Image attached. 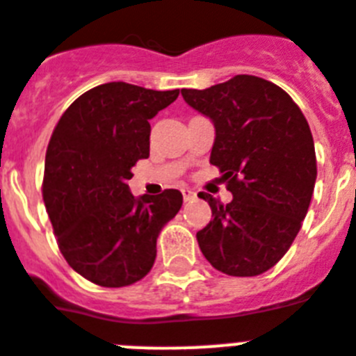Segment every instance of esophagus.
<instances>
[{
  "label": "esophagus",
  "mask_w": 356,
  "mask_h": 356,
  "mask_svg": "<svg viewBox=\"0 0 356 356\" xmlns=\"http://www.w3.org/2000/svg\"><path fill=\"white\" fill-rule=\"evenodd\" d=\"M181 194H184L185 202H191V200H193L194 196H196V194H194L193 191L189 189V187H184V189H181Z\"/></svg>",
  "instance_id": "obj_1"
}]
</instances>
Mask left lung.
I'll return each instance as SVG.
<instances>
[{
    "label": "left lung",
    "instance_id": "8db88e82",
    "mask_svg": "<svg viewBox=\"0 0 356 356\" xmlns=\"http://www.w3.org/2000/svg\"><path fill=\"white\" fill-rule=\"evenodd\" d=\"M181 97L214 122L211 163L234 196L223 205L198 194L212 211L196 234L200 248L227 275H259L286 254L312 202L317 158L308 120L286 91L256 75Z\"/></svg>",
    "mask_w": 356,
    "mask_h": 356
}]
</instances>
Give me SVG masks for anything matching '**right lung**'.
Returning <instances> with one entry per match:
<instances>
[{"instance_id":"obj_1","label":"right lung","mask_w":356,"mask_h":356,"mask_svg":"<svg viewBox=\"0 0 356 356\" xmlns=\"http://www.w3.org/2000/svg\"><path fill=\"white\" fill-rule=\"evenodd\" d=\"M180 90L106 83L74 100L51 133L42 200L60 254L84 279L120 288L153 268L156 238L180 211V191L135 198L131 167L149 156V120Z\"/></svg>"}]
</instances>
